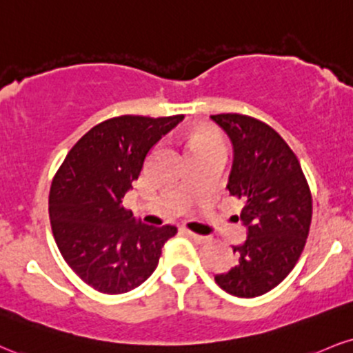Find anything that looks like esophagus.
Wrapping results in <instances>:
<instances>
[{"label": "esophagus", "instance_id": "esophagus-1", "mask_svg": "<svg viewBox=\"0 0 353 353\" xmlns=\"http://www.w3.org/2000/svg\"><path fill=\"white\" fill-rule=\"evenodd\" d=\"M188 236L194 241V243H197V245H203V243H207V241H209V239H207V236L197 235V233H192V232H188Z\"/></svg>", "mask_w": 353, "mask_h": 353}]
</instances>
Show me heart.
Returning <instances> with one entry per match:
<instances>
[{"instance_id": "b5f03b06", "label": "heart", "mask_w": 353, "mask_h": 353, "mask_svg": "<svg viewBox=\"0 0 353 353\" xmlns=\"http://www.w3.org/2000/svg\"><path fill=\"white\" fill-rule=\"evenodd\" d=\"M207 148H223L222 138L214 130H201L190 138V150H207Z\"/></svg>"}]
</instances>
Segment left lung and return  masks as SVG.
<instances>
[{"label": "left lung", "mask_w": 353, "mask_h": 353, "mask_svg": "<svg viewBox=\"0 0 353 353\" xmlns=\"http://www.w3.org/2000/svg\"><path fill=\"white\" fill-rule=\"evenodd\" d=\"M233 144L227 189L245 203L248 228L233 246L236 263L215 283L228 294L256 298L278 286L303 253L312 219V195L301 164L270 125L240 113L212 114Z\"/></svg>", "instance_id": "1"}]
</instances>
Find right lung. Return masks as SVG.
<instances>
[{
	"label": "right lung",
	"mask_w": 353,
	"mask_h": 353,
	"mask_svg": "<svg viewBox=\"0 0 353 353\" xmlns=\"http://www.w3.org/2000/svg\"><path fill=\"white\" fill-rule=\"evenodd\" d=\"M184 114H121L85 133L55 172L49 217L59 252L72 271L105 294L128 292L158 266L176 225L152 227L123 207L151 148Z\"/></svg>",
	"instance_id": "1"
}]
</instances>
